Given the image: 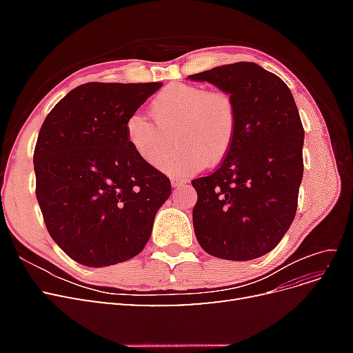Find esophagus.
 Returning a JSON list of instances; mask_svg holds the SVG:
<instances>
[{"label": "esophagus", "mask_w": 353, "mask_h": 353, "mask_svg": "<svg viewBox=\"0 0 353 353\" xmlns=\"http://www.w3.org/2000/svg\"><path fill=\"white\" fill-rule=\"evenodd\" d=\"M170 183H172V187L178 188V187L185 185V184L188 183V181H187V179H183V178H172V179H170Z\"/></svg>", "instance_id": "34e87169"}]
</instances>
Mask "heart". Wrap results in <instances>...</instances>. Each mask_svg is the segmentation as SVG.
<instances>
[{
	"instance_id": "b5f03b06",
	"label": "heart",
	"mask_w": 353,
	"mask_h": 353,
	"mask_svg": "<svg viewBox=\"0 0 353 353\" xmlns=\"http://www.w3.org/2000/svg\"><path fill=\"white\" fill-rule=\"evenodd\" d=\"M148 117L135 113L125 123L126 141L145 163L170 175H188L230 154L237 137V108L230 94L191 83H170L150 103ZM180 145L172 157L165 156Z\"/></svg>"
}]
</instances>
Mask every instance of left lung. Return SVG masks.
<instances>
[{
    "instance_id": "1",
    "label": "left lung",
    "mask_w": 353,
    "mask_h": 353,
    "mask_svg": "<svg viewBox=\"0 0 353 353\" xmlns=\"http://www.w3.org/2000/svg\"><path fill=\"white\" fill-rule=\"evenodd\" d=\"M188 79L215 85L237 108L232 150L215 172L191 183L197 241L219 259L261 258L281 241L297 209L305 131L293 95L281 78L252 61Z\"/></svg>"
}]
</instances>
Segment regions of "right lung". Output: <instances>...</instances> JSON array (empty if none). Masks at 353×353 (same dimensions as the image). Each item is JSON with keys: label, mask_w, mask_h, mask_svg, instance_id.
Returning <instances> with one entry per match:
<instances>
[{"label": "right lung", "mask_w": 353, "mask_h": 353, "mask_svg": "<svg viewBox=\"0 0 353 353\" xmlns=\"http://www.w3.org/2000/svg\"><path fill=\"white\" fill-rule=\"evenodd\" d=\"M162 82L79 85L42 123L34 153L37 199L51 239L100 268L140 253L169 178L137 156L125 123Z\"/></svg>", "instance_id": "right-lung-1"}]
</instances>
